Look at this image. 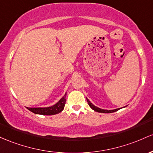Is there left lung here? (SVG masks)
Returning <instances> with one entry per match:
<instances>
[{"label": "left lung", "instance_id": "8db88e82", "mask_svg": "<svg viewBox=\"0 0 153 153\" xmlns=\"http://www.w3.org/2000/svg\"><path fill=\"white\" fill-rule=\"evenodd\" d=\"M87 102H88V105H90V107L92 108V110H94V111H96V112H99V113H104V114H110V113H114V112H116V111H118L119 109L121 108H117V109H114V110H104V109H101L100 108H97V106L94 105L92 103V102H90V100H89L87 98Z\"/></svg>", "mask_w": 153, "mask_h": 153}]
</instances>
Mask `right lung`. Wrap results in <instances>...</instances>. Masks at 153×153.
<instances>
[{"instance_id":"obj_1","label":"right lung","mask_w":153,"mask_h":153,"mask_svg":"<svg viewBox=\"0 0 153 153\" xmlns=\"http://www.w3.org/2000/svg\"><path fill=\"white\" fill-rule=\"evenodd\" d=\"M66 93L65 94L63 97L59 101L53 105L51 107L46 108H27L31 112L35 114L46 115V116H51V115H55L61 113L64 108L65 104H66Z\"/></svg>"}]
</instances>
